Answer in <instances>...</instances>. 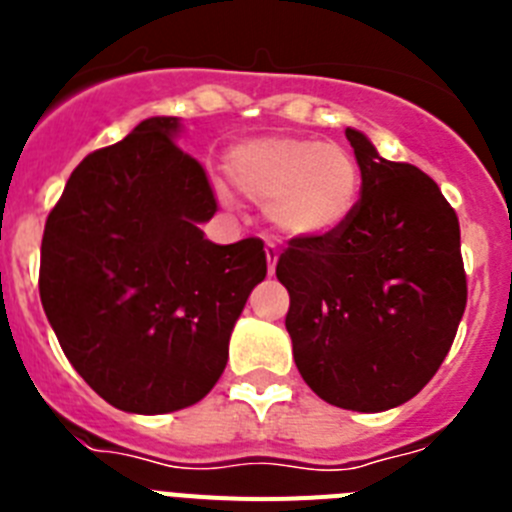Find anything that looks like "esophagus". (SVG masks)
Instances as JSON below:
<instances>
[{
	"label": "esophagus",
	"instance_id": "esophagus-1",
	"mask_svg": "<svg viewBox=\"0 0 512 512\" xmlns=\"http://www.w3.org/2000/svg\"><path fill=\"white\" fill-rule=\"evenodd\" d=\"M266 261H269V277H274V271H277V261H279V251L274 243H266Z\"/></svg>",
	"mask_w": 512,
	"mask_h": 512
}]
</instances>
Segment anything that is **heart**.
Masks as SVG:
<instances>
[{
    "label": "heart",
    "instance_id": "1",
    "mask_svg": "<svg viewBox=\"0 0 512 512\" xmlns=\"http://www.w3.org/2000/svg\"><path fill=\"white\" fill-rule=\"evenodd\" d=\"M235 192L264 205L271 225L292 238L341 230L361 197V171L351 151L305 135H264L225 153Z\"/></svg>",
    "mask_w": 512,
    "mask_h": 512
}]
</instances>
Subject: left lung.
Segmentation results:
<instances>
[{"instance_id":"obj_1","label":"left lung","mask_w":512,"mask_h":512,"mask_svg":"<svg viewBox=\"0 0 512 512\" xmlns=\"http://www.w3.org/2000/svg\"><path fill=\"white\" fill-rule=\"evenodd\" d=\"M361 197L341 230L292 238L277 261L292 354L320 400L356 413L408 402L438 372L467 307L459 217L418 166L346 128Z\"/></svg>"}]
</instances>
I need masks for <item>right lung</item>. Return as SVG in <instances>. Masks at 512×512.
<instances>
[{
	"label": "right lung",
	"instance_id": "1",
	"mask_svg": "<svg viewBox=\"0 0 512 512\" xmlns=\"http://www.w3.org/2000/svg\"><path fill=\"white\" fill-rule=\"evenodd\" d=\"M179 117H148L89 153L45 220L40 302L66 359L117 410L174 413L200 402L228 364L259 238L207 241L217 212L205 169L176 146Z\"/></svg>",
	"mask_w": 512,
	"mask_h": 512
}]
</instances>
